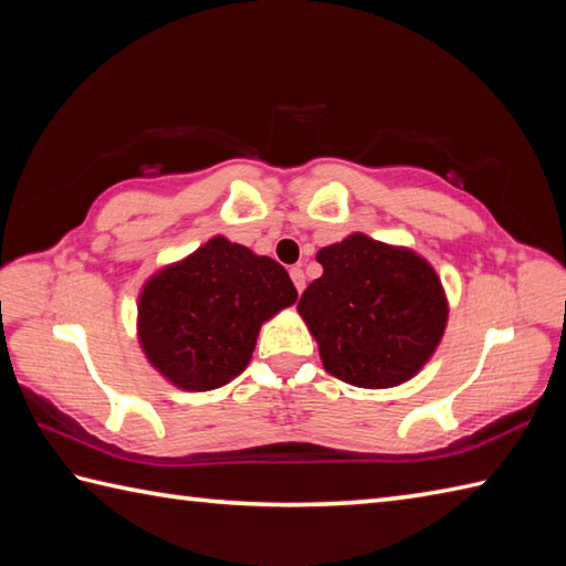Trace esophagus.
<instances>
[{"mask_svg": "<svg viewBox=\"0 0 566 566\" xmlns=\"http://www.w3.org/2000/svg\"><path fill=\"white\" fill-rule=\"evenodd\" d=\"M290 276H292V282H294V286H296V292L302 294V292H304V286H306L304 270H302V268H292V270H290Z\"/></svg>", "mask_w": 566, "mask_h": 566, "instance_id": "esophagus-1", "label": "esophagus"}]
</instances>
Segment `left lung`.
<instances>
[{
  "mask_svg": "<svg viewBox=\"0 0 566 566\" xmlns=\"http://www.w3.org/2000/svg\"><path fill=\"white\" fill-rule=\"evenodd\" d=\"M323 274L298 298L323 367L353 387L389 389L416 377L448 326L430 262L365 233L321 248Z\"/></svg>",
  "mask_w": 566,
  "mask_h": 566,
  "instance_id": "1",
  "label": "left lung"
}]
</instances>
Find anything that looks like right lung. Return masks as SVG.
I'll list each match as a JSON object with an SVG mask.
<instances>
[{
	"label": "right lung",
	"instance_id": "1",
	"mask_svg": "<svg viewBox=\"0 0 566 566\" xmlns=\"http://www.w3.org/2000/svg\"><path fill=\"white\" fill-rule=\"evenodd\" d=\"M296 296L280 262L216 235L143 286L138 340L175 387L219 389L248 367L262 323Z\"/></svg>",
	"mask_w": 566,
	"mask_h": 566
}]
</instances>
